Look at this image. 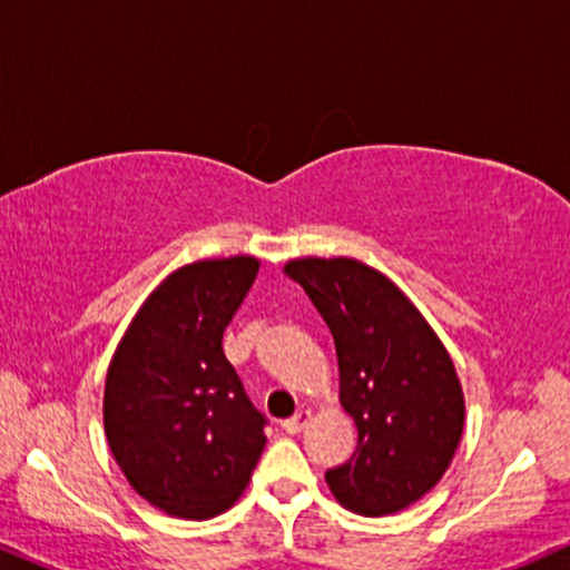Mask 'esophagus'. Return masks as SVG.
<instances>
[{
    "instance_id": "esophagus-1",
    "label": "esophagus",
    "mask_w": 570,
    "mask_h": 570,
    "mask_svg": "<svg viewBox=\"0 0 570 570\" xmlns=\"http://www.w3.org/2000/svg\"><path fill=\"white\" fill-rule=\"evenodd\" d=\"M307 421H309V410H297V413L284 421V431L286 434H299V431L307 426Z\"/></svg>"
}]
</instances>
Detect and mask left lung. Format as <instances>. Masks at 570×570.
<instances>
[{"label":"left lung","mask_w":570,"mask_h":570,"mask_svg":"<svg viewBox=\"0 0 570 570\" xmlns=\"http://www.w3.org/2000/svg\"><path fill=\"white\" fill-rule=\"evenodd\" d=\"M284 273L307 292L334 336L338 402L357 450L326 471L360 515L397 513L436 487L463 436V386L434 328L397 286L352 257H299Z\"/></svg>","instance_id":"1"}]
</instances>
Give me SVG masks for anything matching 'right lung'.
Segmentation results:
<instances>
[{"label":"right lung","mask_w":570,"mask_h":570,"mask_svg":"<svg viewBox=\"0 0 570 570\" xmlns=\"http://www.w3.org/2000/svg\"><path fill=\"white\" fill-rule=\"evenodd\" d=\"M261 263L236 255L173 271L134 315L105 381V434L128 484L163 513L207 521L249 484L265 446L223 352Z\"/></svg>","instance_id":"1"}]
</instances>
